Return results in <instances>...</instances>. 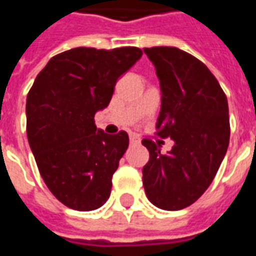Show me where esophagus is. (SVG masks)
Masks as SVG:
<instances>
[{
    "label": "esophagus",
    "instance_id": "34e87169",
    "mask_svg": "<svg viewBox=\"0 0 256 256\" xmlns=\"http://www.w3.org/2000/svg\"><path fill=\"white\" fill-rule=\"evenodd\" d=\"M140 140L136 136H130V144H138Z\"/></svg>",
    "mask_w": 256,
    "mask_h": 256
}]
</instances>
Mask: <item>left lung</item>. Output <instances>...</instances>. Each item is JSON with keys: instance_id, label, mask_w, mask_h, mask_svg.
<instances>
[{"instance_id": "left-lung-1", "label": "left lung", "mask_w": 256, "mask_h": 256, "mask_svg": "<svg viewBox=\"0 0 256 256\" xmlns=\"http://www.w3.org/2000/svg\"><path fill=\"white\" fill-rule=\"evenodd\" d=\"M155 66L162 93L158 136L174 141L166 155L142 140L150 162L142 182L150 202L167 211L194 203L212 182L229 145L228 98L200 60L178 48H145Z\"/></svg>"}]
</instances>
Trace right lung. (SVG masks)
<instances>
[{
  "instance_id": "right-lung-1",
  "label": "right lung",
  "mask_w": 256,
  "mask_h": 256,
  "mask_svg": "<svg viewBox=\"0 0 256 256\" xmlns=\"http://www.w3.org/2000/svg\"><path fill=\"white\" fill-rule=\"evenodd\" d=\"M142 56L138 48H75L52 58L27 96V138L54 198L78 211L106 203L112 176L128 146L126 132L110 136L94 124L120 75Z\"/></svg>"
}]
</instances>
